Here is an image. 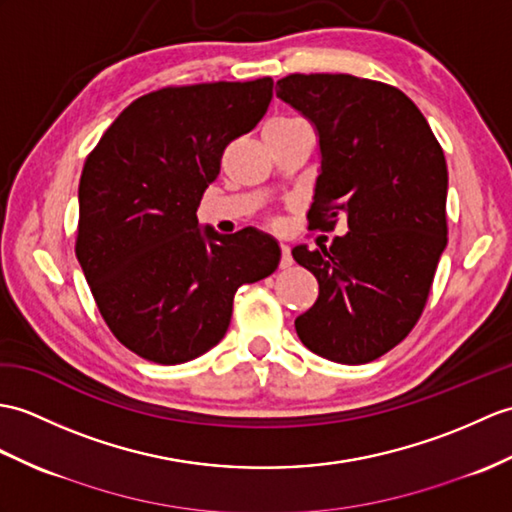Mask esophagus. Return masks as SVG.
<instances>
[{
	"label": "esophagus",
	"instance_id": "esophagus-1",
	"mask_svg": "<svg viewBox=\"0 0 512 512\" xmlns=\"http://www.w3.org/2000/svg\"><path fill=\"white\" fill-rule=\"evenodd\" d=\"M292 266V253L288 244H281V268H290Z\"/></svg>",
	"mask_w": 512,
	"mask_h": 512
}]
</instances>
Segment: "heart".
Segmentation results:
<instances>
[{"label":"heart","instance_id":"b5f03b06","mask_svg":"<svg viewBox=\"0 0 512 512\" xmlns=\"http://www.w3.org/2000/svg\"><path fill=\"white\" fill-rule=\"evenodd\" d=\"M272 122H294V120H272Z\"/></svg>","mask_w":512,"mask_h":512}]
</instances>
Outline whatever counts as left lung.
Returning a JSON list of instances; mask_svg holds the SVG:
<instances>
[{"instance_id":"1","label":"left lung","mask_w":512,"mask_h":512,"mask_svg":"<svg viewBox=\"0 0 512 512\" xmlns=\"http://www.w3.org/2000/svg\"><path fill=\"white\" fill-rule=\"evenodd\" d=\"M277 98L310 120L320 170L310 229L349 233L331 246L292 248L318 279L316 303L294 320L320 358L366 364L406 338L423 312L447 246V163L406 93L349 74H292Z\"/></svg>"}]
</instances>
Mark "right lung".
Segmentation results:
<instances>
[{"label":"right lung","mask_w":512,"mask_h":512,"mask_svg":"<svg viewBox=\"0 0 512 512\" xmlns=\"http://www.w3.org/2000/svg\"><path fill=\"white\" fill-rule=\"evenodd\" d=\"M270 100L272 78L152 91L85 161L76 257L113 336L144 360L183 364L216 347L237 288L279 266L275 237L222 235L196 218L224 148Z\"/></svg>","instance_id":"right-lung-1"}]
</instances>
